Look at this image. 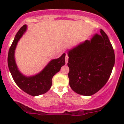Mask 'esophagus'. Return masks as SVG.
Masks as SVG:
<instances>
[{
  "mask_svg": "<svg viewBox=\"0 0 124 124\" xmlns=\"http://www.w3.org/2000/svg\"><path fill=\"white\" fill-rule=\"evenodd\" d=\"M68 58H69V57H68V55H66V56H65V63H68Z\"/></svg>",
  "mask_w": 124,
  "mask_h": 124,
  "instance_id": "obj_1",
  "label": "esophagus"
}]
</instances>
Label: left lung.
Wrapping results in <instances>:
<instances>
[{
  "label": "left lung",
  "mask_w": 124,
  "mask_h": 124,
  "mask_svg": "<svg viewBox=\"0 0 124 124\" xmlns=\"http://www.w3.org/2000/svg\"><path fill=\"white\" fill-rule=\"evenodd\" d=\"M68 77L71 88L77 93L90 96L106 85L115 65V52L103 30L91 40L68 51Z\"/></svg>",
  "instance_id": "8db88e82"
}]
</instances>
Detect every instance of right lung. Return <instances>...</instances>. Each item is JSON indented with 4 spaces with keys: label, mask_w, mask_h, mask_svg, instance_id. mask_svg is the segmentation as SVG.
I'll list each match as a JSON object with an SVG mask.
<instances>
[{
    "label": "right lung",
    "mask_w": 124,
    "mask_h": 124,
    "mask_svg": "<svg viewBox=\"0 0 124 124\" xmlns=\"http://www.w3.org/2000/svg\"><path fill=\"white\" fill-rule=\"evenodd\" d=\"M27 29L26 24L22 26L15 37L10 47L8 56V65L14 80L17 85L24 92L32 96H38L46 93L52 85V78L65 64L63 53L58 59H53L47 64L39 73L33 76H27L22 74L17 68L14 57L15 50L19 39Z\"/></svg>",
    "instance_id": "right-lung-1"
}]
</instances>
